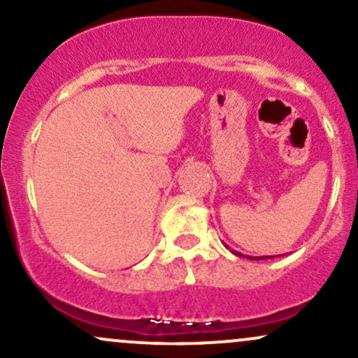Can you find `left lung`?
<instances>
[{"mask_svg":"<svg viewBox=\"0 0 358 358\" xmlns=\"http://www.w3.org/2000/svg\"><path fill=\"white\" fill-rule=\"evenodd\" d=\"M225 248H227V245H225ZM232 252L236 254V256H239V257L242 256L241 252H236V250H232ZM271 257H273V256H271ZM271 257H269V256H268V257H266V256H264V257H250V256H249V259H254V261H256V259H271Z\"/></svg>","mask_w":358,"mask_h":358,"instance_id":"obj_1","label":"left lung"}]
</instances>
